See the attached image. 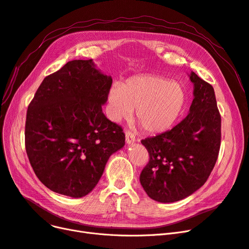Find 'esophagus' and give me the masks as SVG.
I'll use <instances>...</instances> for the list:
<instances>
[{"label":"esophagus","mask_w":249,"mask_h":249,"mask_svg":"<svg viewBox=\"0 0 249 249\" xmlns=\"http://www.w3.org/2000/svg\"><path fill=\"white\" fill-rule=\"evenodd\" d=\"M125 137H126L127 144H132V143L135 142V135L132 132L126 131L125 132Z\"/></svg>","instance_id":"34e87169"}]
</instances>
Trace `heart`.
<instances>
[{"mask_svg":"<svg viewBox=\"0 0 249 249\" xmlns=\"http://www.w3.org/2000/svg\"><path fill=\"white\" fill-rule=\"evenodd\" d=\"M186 101V91L179 82L155 74L136 75L122 86L114 84L107 96L113 121L130 118L135 109L137 121L149 133L170 130L184 111Z\"/></svg>","mask_w":249,"mask_h":249,"instance_id":"b5f03b06","label":"heart"}]
</instances>
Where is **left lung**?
<instances>
[{
	"instance_id": "1",
	"label": "left lung",
	"mask_w": 249,
	"mask_h": 249,
	"mask_svg": "<svg viewBox=\"0 0 249 249\" xmlns=\"http://www.w3.org/2000/svg\"><path fill=\"white\" fill-rule=\"evenodd\" d=\"M193 101L184 120L171 130L143 139L149 161L140 174L147 196L159 202L184 199L208 180L221 144V116L213 88L194 72Z\"/></svg>"
}]
</instances>
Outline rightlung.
I'll return each instance as SVG.
<instances>
[{"mask_svg":"<svg viewBox=\"0 0 249 249\" xmlns=\"http://www.w3.org/2000/svg\"><path fill=\"white\" fill-rule=\"evenodd\" d=\"M90 60H73L42 80L26 115L25 147L36 175L53 192L79 198L98 184L125 145L103 107L112 86Z\"/></svg>","mask_w":249,"mask_h":249,"instance_id":"add662e5","label":"right lung"}]
</instances>
